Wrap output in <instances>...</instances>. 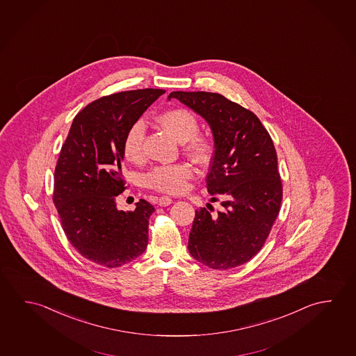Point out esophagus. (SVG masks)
Wrapping results in <instances>:
<instances>
[{
    "mask_svg": "<svg viewBox=\"0 0 356 356\" xmlns=\"http://www.w3.org/2000/svg\"><path fill=\"white\" fill-rule=\"evenodd\" d=\"M172 203H173V199L165 197V195H162L159 200H158V204L161 205V207H168Z\"/></svg>",
    "mask_w": 356,
    "mask_h": 356,
    "instance_id": "obj_1",
    "label": "esophagus"
}]
</instances>
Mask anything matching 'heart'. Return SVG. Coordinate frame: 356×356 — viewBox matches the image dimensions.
<instances>
[{
  "label": "heart",
  "mask_w": 356,
  "mask_h": 356,
  "mask_svg": "<svg viewBox=\"0 0 356 356\" xmlns=\"http://www.w3.org/2000/svg\"><path fill=\"white\" fill-rule=\"evenodd\" d=\"M157 122L163 129L170 133L181 143H184V151L194 162L199 164L209 162L213 143L208 137L198 134V120L192 112L184 108L169 109L158 115ZM145 134V126L142 121L136 122L128 129L123 140V154L126 159L139 162L143 158ZM192 175L193 169L188 164L158 165L145 175V184L158 192L178 194L187 188V181Z\"/></svg>",
  "instance_id": "obj_1"
}]
</instances>
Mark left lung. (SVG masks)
<instances>
[{
    "label": "left lung",
    "instance_id": "obj_1",
    "mask_svg": "<svg viewBox=\"0 0 356 356\" xmlns=\"http://www.w3.org/2000/svg\"><path fill=\"white\" fill-rule=\"evenodd\" d=\"M172 98L211 127L214 156L207 189L224 207L218 214L195 211L188 250L211 269L241 266L259 253L280 211L283 187L273 140L253 112L219 93L177 90Z\"/></svg>",
    "mask_w": 356,
    "mask_h": 356
}]
</instances>
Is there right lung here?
<instances>
[{"mask_svg": "<svg viewBox=\"0 0 356 356\" xmlns=\"http://www.w3.org/2000/svg\"><path fill=\"white\" fill-rule=\"evenodd\" d=\"M165 90H126L90 103L74 117L54 169V203L62 228L86 259L118 268L148 244L154 207L145 199L133 211L117 209L126 189L123 140L132 124Z\"/></svg>", "mask_w": 356, "mask_h": 356, "instance_id": "add662e5", "label": "right lung"}]
</instances>
